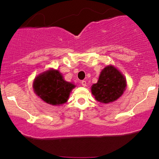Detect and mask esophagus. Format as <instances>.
I'll use <instances>...</instances> for the list:
<instances>
[{"label":"esophagus","instance_id":"obj_1","mask_svg":"<svg viewBox=\"0 0 159 159\" xmlns=\"http://www.w3.org/2000/svg\"><path fill=\"white\" fill-rule=\"evenodd\" d=\"M81 83V85L83 86V87H86V85H87V82H86V81H82Z\"/></svg>","mask_w":159,"mask_h":159}]
</instances>
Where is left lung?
Wrapping results in <instances>:
<instances>
[{
	"instance_id": "obj_1",
	"label": "left lung",
	"mask_w": 159,
	"mask_h": 159,
	"mask_svg": "<svg viewBox=\"0 0 159 159\" xmlns=\"http://www.w3.org/2000/svg\"><path fill=\"white\" fill-rule=\"evenodd\" d=\"M126 87V79L121 72L113 65L105 66L96 84L91 87V93L96 101L108 104L116 101L123 94Z\"/></svg>"
}]
</instances>
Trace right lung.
<instances>
[{"mask_svg":"<svg viewBox=\"0 0 159 159\" xmlns=\"http://www.w3.org/2000/svg\"><path fill=\"white\" fill-rule=\"evenodd\" d=\"M75 85L66 81L57 69H49L36 76L33 82L34 93L45 102L52 105H63Z\"/></svg>","mask_w":159,"mask_h":159,"instance_id":"add662e5","label":"right lung"}]
</instances>
